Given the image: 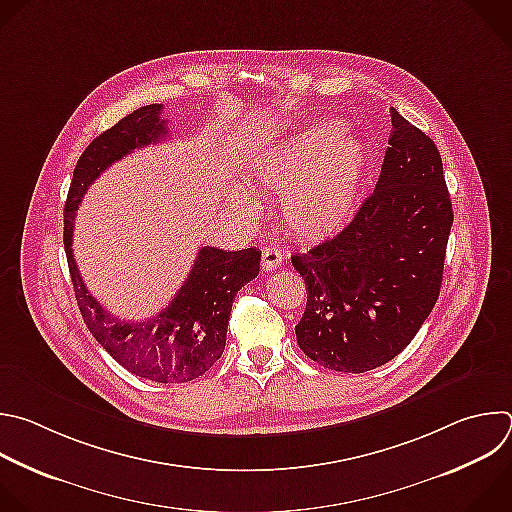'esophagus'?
<instances>
[{
    "instance_id": "34e87169",
    "label": "esophagus",
    "mask_w": 512,
    "mask_h": 512,
    "mask_svg": "<svg viewBox=\"0 0 512 512\" xmlns=\"http://www.w3.org/2000/svg\"><path fill=\"white\" fill-rule=\"evenodd\" d=\"M281 261H283L281 251L269 249V247H265V249L261 251V267H263L265 271H275V269L281 265Z\"/></svg>"
}]
</instances>
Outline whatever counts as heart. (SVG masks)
Segmentation results:
<instances>
[{
  "label": "heart",
  "instance_id": "1",
  "mask_svg": "<svg viewBox=\"0 0 512 512\" xmlns=\"http://www.w3.org/2000/svg\"><path fill=\"white\" fill-rule=\"evenodd\" d=\"M366 170L368 148L360 136L317 122L259 152L249 179L261 191L281 193V219L293 237L325 241L352 221ZM233 201L245 213L255 209L245 191H235Z\"/></svg>",
  "mask_w": 512,
  "mask_h": 512
}]
</instances>
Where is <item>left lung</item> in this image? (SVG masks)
I'll return each instance as SVG.
<instances>
[{
	"label": "left lung",
	"instance_id": "1",
	"mask_svg": "<svg viewBox=\"0 0 512 512\" xmlns=\"http://www.w3.org/2000/svg\"><path fill=\"white\" fill-rule=\"evenodd\" d=\"M382 173L352 223L291 257L307 285L301 352L335 372L394 360L430 315L454 221L442 158L396 108Z\"/></svg>",
	"mask_w": 512,
	"mask_h": 512
}]
</instances>
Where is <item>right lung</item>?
<instances>
[{
	"instance_id": "obj_1",
	"label": "right lung",
	"mask_w": 512,
	"mask_h": 512,
	"mask_svg": "<svg viewBox=\"0 0 512 512\" xmlns=\"http://www.w3.org/2000/svg\"><path fill=\"white\" fill-rule=\"evenodd\" d=\"M160 112L162 104L142 106L86 146L74 168L64 207V247L80 313L96 342L138 378L183 384L209 372L223 356L233 299L259 275L261 251L201 247L175 299L142 321L120 319L104 309L86 289L72 255L74 217L88 187L112 162L166 136L168 128Z\"/></svg>"
}]
</instances>
